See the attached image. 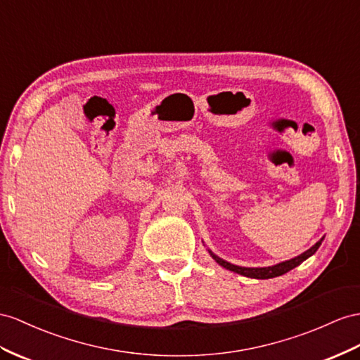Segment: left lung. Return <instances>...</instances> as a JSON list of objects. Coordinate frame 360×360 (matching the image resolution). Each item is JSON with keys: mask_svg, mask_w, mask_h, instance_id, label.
Segmentation results:
<instances>
[{"mask_svg": "<svg viewBox=\"0 0 360 360\" xmlns=\"http://www.w3.org/2000/svg\"><path fill=\"white\" fill-rule=\"evenodd\" d=\"M322 240H324V237H322L321 240H318L315 245H313L310 250H307L306 252H302L301 255L295 257V259H290L288 262H283V263H278V264H275V266H269V268H242V266H236V264H231V263L225 262L224 259H220V257H217L216 254H213L210 250H208V252L220 266H222V268H225L228 271L237 272V274H240L243 276H250V278L268 280V278H274V276H280V275H283L285 272H289L293 268H297L298 264H301L304 260H307L310 255H313V254L318 251V248L321 246Z\"/></svg>", "mask_w": 360, "mask_h": 360, "instance_id": "obj_1", "label": "left lung"}]
</instances>
